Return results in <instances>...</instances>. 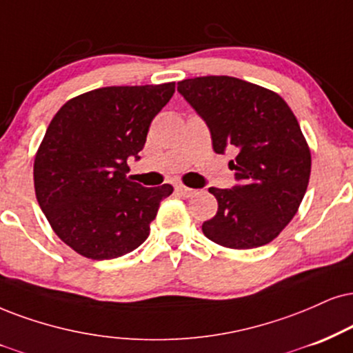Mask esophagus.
I'll use <instances>...</instances> for the list:
<instances>
[{"label":"esophagus","mask_w":353,"mask_h":353,"mask_svg":"<svg viewBox=\"0 0 353 353\" xmlns=\"http://www.w3.org/2000/svg\"><path fill=\"white\" fill-rule=\"evenodd\" d=\"M176 193L181 194V196H185V198H191V196H194L198 191L193 190V188H188V186L180 183V185H176Z\"/></svg>","instance_id":"obj_1"}]
</instances>
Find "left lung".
<instances>
[{"label": "left lung", "instance_id": "8db88e82", "mask_svg": "<svg viewBox=\"0 0 353 353\" xmlns=\"http://www.w3.org/2000/svg\"><path fill=\"white\" fill-rule=\"evenodd\" d=\"M178 91L211 130L216 154L236 150L237 185L210 188L217 212L203 234L228 249L270 243L299 210L311 175V150L280 94L225 75L178 81Z\"/></svg>", "mask_w": 353, "mask_h": 353}]
</instances>
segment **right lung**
I'll return each mask as SVG.
<instances>
[{"label": "right lung", "instance_id": "1", "mask_svg": "<svg viewBox=\"0 0 353 353\" xmlns=\"http://www.w3.org/2000/svg\"><path fill=\"white\" fill-rule=\"evenodd\" d=\"M173 93L175 81L104 86L68 99L50 121L34 159V188L50 228L77 254L117 259L149 237L173 186L130 181L128 157L139 159Z\"/></svg>", "mask_w": 353, "mask_h": 353}]
</instances>
